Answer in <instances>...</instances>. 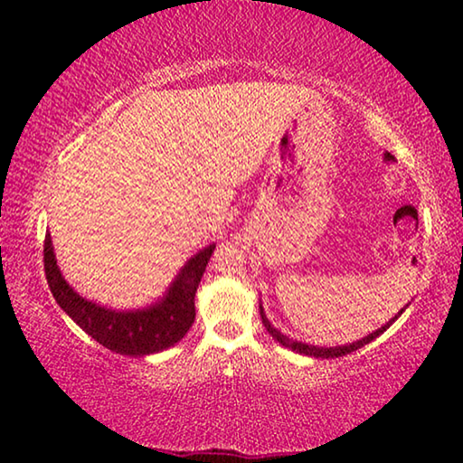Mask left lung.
Returning a JSON list of instances; mask_svg holds the SVG:
<instances>
[{"mask_svg": "<svg viewBox=\"0 0 463 463\" xmlns=\"http://www.w3.org/2000/svg\"><path fill=\"white\" fill-rule=\"evenodd\" d=\"M260 312H261V320H263V325H265V328H268V333L273 336V339H276L279 345H284V347H289L292 351H296V354H302V355H310V357H323V359H328V357H341V355H347V354H351V351H357V349H362L364 345H367V343H372L375 336H380L383 331H386V328L394 323L396 318H392L388 325H383L382 328H378V331L375 333H372V335H367V336H364L362 341H357V343H351V345H343V347H315V345H307V343H298V341H292V339H288L286 335H281L278 328H273L271 326V323L268 318H265V315H263V308L260 307ZM401 315H402V310H401Z\"/></svg>", "mask_w": 463, "mask_h": 463, "instance_id": "obj_1", "label": "left lung"}]
</instances>
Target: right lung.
Instances as JSON below:
<instances>
[{
  "instance_id": "1",
  "label": "right lung",
  "mask_w": 463,
  "mask_h": 463,
  "mask_svg": "<svg viewBox=\"0 0 463 463\" xmlns=\"http://www.w3.org/2000/svg\"><path fill=\"white\" fill-rule=\"evenodd\" d=\"M214 245L200 250L187 261L159 304L145 310L116 312L88 302L62 279L52 253L51 234L44 237V273L59 307L80 325L91 339L120 355H148L175 345L190 331L195 318L194 298Z\"/></svg>"
}]
</instances>
